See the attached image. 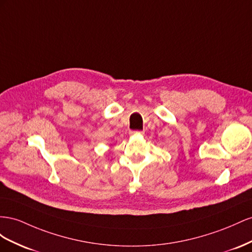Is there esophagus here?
Listing matches in <instances>:
<instances>
[{"label": "esophagus", "mask_w": 252, "mask_h": 252, "mask_svg": "<svg viewBox=\"0 0 252 252\" xmlns=\"http://www.w3.org/2000/svg\"><path fill=\"white\" fill-rule=\"evenodd\" d=\"M143 132L141 131H130V135L131 136H135V135H141Z\"/></svg>", "instance_id": "esophagus-1"}]
</instances>
